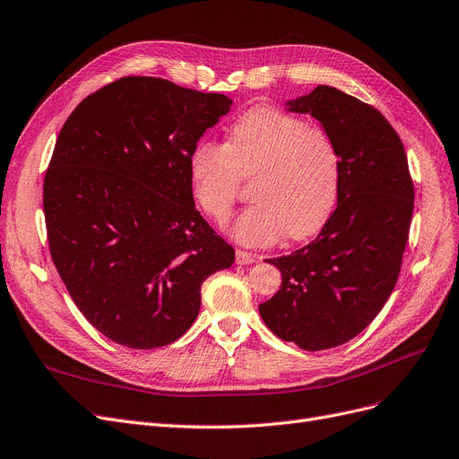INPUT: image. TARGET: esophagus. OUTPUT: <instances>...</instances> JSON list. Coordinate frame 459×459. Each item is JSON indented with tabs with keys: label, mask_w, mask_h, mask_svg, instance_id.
<instances>
[{
	"label": "esophagus",
	"mask_w": 459,
	"mask_h": 459,
	"mask_svg": "<svg viewBox=\"0 0 459 459\" xmlns=\"http://www.w3.org/2000/svg\"><path fill=\"white\" fill-rule=\"evenodd\" d=\"M259 259L255 253H249L244 249H236V264H251Z\"/></svg>",
	"instance_id": "esophagus-1"
}]
</instances>
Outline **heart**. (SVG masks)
Instances as JSON below:
<instances>
[{
	"label": "heart",
	"instance_id": "1",
	"mask_svg": "<svg viewBox=\"0 0 459 459\" xmlns=\"http://www.w3.org/2000/svg\"><path fill=\"white\" fill-rule=\"evenodd\" d=\"M253 172L255 202L230 227L236 242L268 246L283 232L302 240L327 223L341 189V159L324 128L274 106H257L236 118L227 143L200 140L189 155L193 198L215 223L230 217L240 174Z\"/></svg>",
	"mask_w": 459,
	"mask_h": 459
}]
</instances>
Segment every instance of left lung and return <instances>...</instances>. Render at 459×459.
Returning a JSON list of instances; mask_svg holds the SVG:
<instances>
[{
  "label": "left lung",
  "mask_w": 459,
  "mask_h": 459,
  "mask_svg": "<svg viewBox=\"0 0 459 459\" xmlns=\"http://www.w3.org/2000/svg\"><path fill=\"white\" fill-rule=\"evenodd\" d=\"M287 108L310 113L333 138L341 189L314 242L268 261L281 273V287L259 304V314L281 341L317 351L358 336L392 295L409 242L414 185L399 134L378 109L327 84Z\"/></svg>",
  "instance_id": "8db88e82"
}]
</instances>
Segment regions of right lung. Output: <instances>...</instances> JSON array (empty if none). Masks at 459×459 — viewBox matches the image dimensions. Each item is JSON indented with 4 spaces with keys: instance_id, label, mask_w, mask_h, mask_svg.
Returning <instances> with one entry per match:
<instances>
[{
    "instance_id": "obj_1",
    "label": "right lung",
    "mask_w": 459,
    "mask_h": 459,
    "mask_svg": "<svg viewBox=\"0 0 459 459\" xmlns=\"http://www.w3.org/2000/svg\"><path fill=\"white\" fill-rule=\"evenodd\" d=\"M232 100L128 75L64 123L43 183L50 257L81 314L109 341L152 350L189 331L202 281L234 249L195 208L193 147Z\"/></svg>"
}]
</instances>
